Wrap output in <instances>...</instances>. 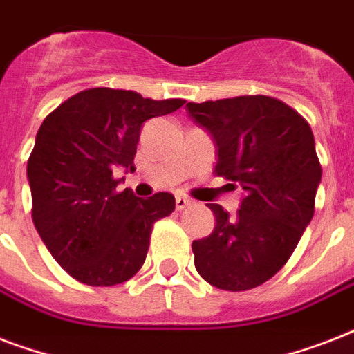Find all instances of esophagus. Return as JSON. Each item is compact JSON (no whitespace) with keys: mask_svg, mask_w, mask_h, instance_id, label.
Returning <instances> with one entry per match:
<instances>
[{"mask_svg":"<svg viewBox=\"0 0 354 354\" xmlns=\"http://www.w3.org/2000/svg\"><path fill=\"white\" fill-rule=\"evenodd\" d=\"M189 204H191V200L185 198V196H182V194H178V196H176V209L178 211L185 209Z\"/></svg>","mask_w":354,"mask_h":354,"instance_id":"1","label":"esophagus"}]
</instances>
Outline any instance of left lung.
I'll return each mask as SVG.
<instances>
[{
  "mask_svg": "<svg viewBox=\"0 0 354 354\" xmlns=\"http://www.w3.org/2000/svg\"><path fill=\"white\" fill-rule=\"evenodd\" d=\"M185 108L215 143L216 174L244 191L235 216L207 204L216 224L193 241L194 266L221 290H250L285 266L313 221L322 182L313 130L296 110L264 95Z\"/></svg>",
  "mask_w": 354,
  "mask_h": 354,
  "instance_id": "1",
  "label": "left lung"
}]
</instances>
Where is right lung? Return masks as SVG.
Here are the masks:
<instances>
[{
    "mask_svg": "<svg viewBox=\"0 0 354 354\" xmlns=\"http://www.w3.org/2000/svg\"><path fill=\"white\" fill-rule=\"evenodd\" d=\"M182 99L93 88L44 119L27 161L32 222L60 266L80 283L112 286L143 266L156 221L174 211L171 193L143 200L115 191L113 171H136L145 121L176 112Z\"/></svg>",
    "mask_w": 354,
    "mask_h": 354,
    "instance_id": "obj_1",
    "label": "right lung"
}]
</instances>
